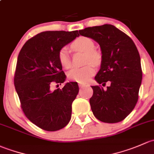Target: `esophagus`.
<instances>
[{
    "label": "esophagus",
    "instance_id": "esophagus-1",
    "mask_svg": "<svg viewBox=\"0 0 154 154\" xmlns=\"http://www.w3.org/2000/svg\"><path fill=\"white\" fill-rule=\"evenodd\" d=\"M79 88H84V87L85 86V85L83 83H79Z\"/></svg>",
    "mask_w": 154,
    "mask_h": 154
}]
</instances>
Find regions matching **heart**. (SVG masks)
I'll list each match as a JSON object with an SVG mask.
<instances>
[{"instance_id": "heart-1", "label": "heart", "mask_w": 154, "mask_h": 154, "mask_svg": "<svg viewBox=\"0 0 154 154\" xmlns=\"http://www.w3.org/2000/svg\"><path fill=\"white\" fill-rule=\"evenodd\" d=\"M94 42L88 37L78 38L71 44V48L75 51L86 53L85 64L92 63L94 65H99L101 62V55L95 50ZM58 61L64 68H69L71 66V60L69 51L66 47H63L58 54ZM95 73V68L92 64L82 68H72L68 72L67 76L70 80L83 83L88 82Z\"/></svg>"}]
</instances>
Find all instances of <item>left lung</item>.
<instances>
[{
    "instance_id": "left-lung-1",
    "label": "left lung",
    "mask_w": 154,
    "mask_h": 154,
    "mask_svg": "<svg viewBox=\"0 0 154 154\" xmlns=\"http://www.w3.org/2000/svg\"><path fill=\"white\" fill-rule=\"evenodd\" d=\"M79 34L96 41L101 51V67L95 80L101 85L91 86L92 111L103 122L124 120L135 107L142 79L141 60L132 39L111 24L79 30Z\"/></svg>"
}]
</instances>
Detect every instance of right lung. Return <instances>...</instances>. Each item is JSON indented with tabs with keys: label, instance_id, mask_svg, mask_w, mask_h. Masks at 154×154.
I'll list each match as a JSON object with an SVG mask.
<instances>
[{
	"label": "right lung",
	"instance_id": "1",
	"mask_svg": "<svg viewBox=\"0 0 154 154\" xmlns=\"http://www.w3.org/2000/svg\"><path fill=\"white\" fill-rule=\"evenodd\" d=\"M79 36L78 30L43 32L28 40L19 53L14 84L21 108L33 124L45 131L62 129L71 119L78 83L67 82L53 91L50 85L65 82L58 52Z\"/></svg>",
	"mask_w": 154,
	"mask_h": 154
}]
</instances>
